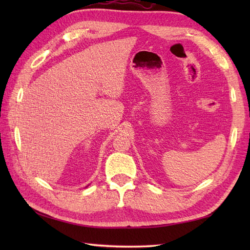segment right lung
Listing matches in <instances>:
<instances>
[{"instance_id":"add662e5","label":"right lung","mask_w":250,"mask_h":250,"mask_svg":"<svg viewBox=\"0 0 250 250\" xmlns=\"http://www.w3.org/2000/svg\"><path fill=\"white\" fill-rule=\"evenodd\" d=\"M88 186H89V185H88ZM88 186H87V187H88ZM87 187H86V188H87Z\"/></svg>"}]
</instances>
